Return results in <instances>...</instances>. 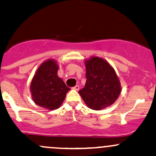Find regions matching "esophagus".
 I'll return each instance as SVG.
<instances>
[{
	"label": "esophagus",
	"mask_w": 156,
	"mask_h": 156,
	"mask_svg": "<svg viewBox=\"0 0 156 156\" xmlns=\"http://www.w3.org/2000/svg\"><path fill=\"white\" fill-rule=\"evenodd\" d=\"M73 89L75 90H79V86H78V85H76V86H75L74 87H73Z\"/></svg>",
	"instance_id": "esophagus-1"
}]
</instances>
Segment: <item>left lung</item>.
Wrapping results in <instances>:
<instances>
[{
	"label": "left lung",
	"mask_w": 156,
	"mask_h": 156,
	"mask_svg": "<svg viewBox=\"0 0 156 156\" xmlns=\"http://www.w3.org/2000/svg\"><path fill=\"white\" fill-rule=\"evenodd\" d=\"M85 65L86 84L78 91L83 101L95 110L110 106L121 93V84L114 69L98 57L88 60Z\"/></svg>",
	"instance_id": "left-lung-1"
}]
</instances>
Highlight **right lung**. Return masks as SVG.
Returning <instances> with one entry per match:
<instances>
[{"instance_id":"obj_1","label":"right lung","mask_w":156,"mask_h":156,"mask_svg":"<svg viewBox=\"0 0 156 156\" xmlns=\"http://www.w3.org/2000/svg\"><path fill=\"white\" fill-rule=\"evenodd\" d=\"M58 70L57 64L53 60H48L37 69L31 83L34 102L49 110L58 108L70 90L58 76Z\"/></svg>"}]
</instances>
